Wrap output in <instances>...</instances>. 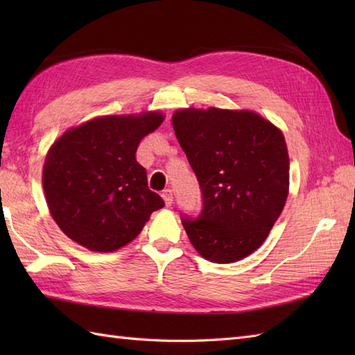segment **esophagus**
Segmentation results:
<instances>
[{
	"mask_svg": "<svg viewBox=\"0 0 355 355\" xmlns=\"http://www.w3.org/2000/svg\"><path fill=\"white\" fill-rule=\"evenodd\" d=\"M162 198L164 200V205H166V206H171L172 201H173V193H172V191H171V189H164V191L162 192Z\"/></svg>",
	"mask_w": 355,
	"mask_h": 355,
	"instance_id": "obj_1",
	"label": "esophagus"
}]
</instances>
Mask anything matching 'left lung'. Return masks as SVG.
<instances>
[{
	"label": "left lung",
	"instance_id": "left-lung-1",
	"mask_svg": "<svg viewBox=\"0 0 355 355\" xmlns=\"http://www.w3.org/2000/svg\"><path fill=\"white\" fill-rule=\"evenodd\" d=\"M172 126L201 191L200 215L182 216L192 245L216 263L245 258L266 241L288 195L282 132L252 111L218 108L180 110Z\"/></svg>",
	"mask_w": 355,
	"mask_h": 355
}]
</instances>
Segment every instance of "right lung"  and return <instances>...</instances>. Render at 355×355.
Listing matches in <instances>:
<instances>
[{
    "label": "right lung",
    "mask_w": 355,
    "mask_h": 355,
    "mask_svg": "<svg viewBox=\"0 0 355 355\" xmlns=\"http://www.w3.org/2000/svg\"><path fill=\"white\" fill-rule=\"evenodd\" d=\"M163 122L160 112L97 117L67 131L50 148L42 186L53 220L94 252H114L164 206L135 160L140 140Z\"/></svg>",
    "instance_id": "right-lung-1"
}]
</instances>
